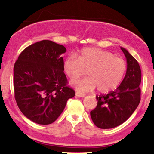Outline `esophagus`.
Here are the masks:
<instances>
[{"label":"esophagus","mask_w":154,"mask_h":154,"mask_svg":"<svg viewBox=\"0 0 154 154\" xmlns=\"http://www.w3.org/2000/svg\"><path fill=\"white\" fill-rule=\"evenodd\" d=\"M75 95H76L77 97H84L85 96H86V94H84V93H81V92L77 91L76 93H75Z\"/></svg>","instance_id":"1"}]
</instances>
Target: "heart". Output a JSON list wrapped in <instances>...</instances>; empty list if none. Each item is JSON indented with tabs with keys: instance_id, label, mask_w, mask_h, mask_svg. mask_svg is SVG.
I'll list each match as a JSON object with an SVG mask.
<instances>
[{
	"instance_id": "b5f03b06",
	"label": "heart",
	"mask_w": 154,
	"mask_h": 154,
	"mask_svg": "<svg viewBox=\"0 0 154 154\" xmlns=\"http://www.w3.org/2000/svg\"><path fill=\"white\" fill-rule=\"evenodd\" d=\"M63 71L70 79L82 75L87 70L88 76L71 81L77 91L94 89L106 93L115 89L123 80L128 69L127 62L111 52L95 48L82 49L79 55H69L63 63Z\"/></svg>"
}]
</instances>
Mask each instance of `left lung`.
Returning a JSON list of instances; mask_svg holds the SVG:
<instances>
[{
	"label": "left lung",
	"mask_w": 154,
	"mask_h": 154,
	"mask_svg": "<svg viewBox=\"0 0 154 154\" xmlns=\"http://www.w3.org/2000/svg\"><path fill=\"white\" fill-rule=\"evenodd\" d=\"M127 60L128 69L116 90L107 94L97 96V105L90 112L97 127L109 129L120 125L131 116L140 101L141 70L138 61L121 48Z\"/></svg>",
	"instance_id": "8db88e82"
}]
</instances>
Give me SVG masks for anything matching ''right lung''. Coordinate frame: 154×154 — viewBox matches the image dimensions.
Listing matches in <instances>:
<instances>
[{
    "label": "right lung",
    "instance_id": "right-lung-1",
    "mask_svg": "<svg viewBox=\"0 0 154 154\" xmlns=\"http://www.w3.org/2000/svg\"><path fill=\"white\" fill-rule=\"evenodd\" d=\"M63 45L42 40L25 48L14 67L15 99L24 116L37 124L49 125L63 112L75 96L63 72Z\"/></svg>",
    "mask_w": 154,
    "mask_h": 154
}]
</instances>
